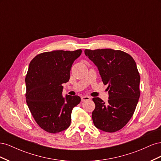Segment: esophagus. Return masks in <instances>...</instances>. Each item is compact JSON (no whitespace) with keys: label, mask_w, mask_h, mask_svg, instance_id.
<instances>
[{"label":"esophagus","mask_w":161,"mask_h":161,"mask_svg":"<svg viewBox=\"0 0 161 161\" xmlns=\"http://www.w3.org/2000/svg\"><path fill=\"white\" fill-rule=\"evenodd\" d=\"M91 99V97L89 96H87V95H85V96H83L81 97V100L82 101H88V100H90Z\"/></svg>","instance_id":"34e87169"}]
</instances>
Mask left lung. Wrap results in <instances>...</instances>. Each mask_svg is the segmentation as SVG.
I'll return each instance as SVG.
<instances>
[{"label":"left lung","mask_w":161,"mask_h":161,"mask_svg":"<svg viewBox=\"0 0 161 161\" xmlns=\"http://www.w3.org/2000/svg\"><path fill=\"white\" fill-rule=\"evenodd\" d=\"M85 55L99 70L104 85H108V103L92 99L95 108L92 119L97 128L115 132L132 117L140 95V77L136 62L128 53L113 49L85 50Z\"/></svg>","instance_id":"left-lung-1"}]
</instances>
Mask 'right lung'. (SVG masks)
<instances>
[{
    "mask_svg": "<svg viewBox=\"0 0 161 161\" xmlns=\"http://www.w3.org/2000/svg\"><path fill=\"white\" fill-rule=\"evenodd\" d=\"M82 53L56 50L36 56L31 61L25 78L26 101L38 125L56 134L69 127L73 108L80 97L62 96L63 83L70 79L73 62Z\"/></svg>",
    "mask_w": 161,
    "mask_h": 161,
    "instance_id": "add662e5",
    "label": "right lung"
}]
</instances>
